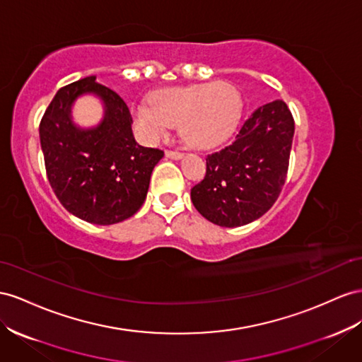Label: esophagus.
<instances>
[{"instance_id":"34e87169","label":"esophagus","mask_w":362,"mask_h":362,"mask_svg":"<svg viewBox=\"0 0 362 362\" xmlns=\"http://www.w3.org/2000/svg\"><path fill=\"white\" fill-rule=\"evenodd\" d=\"M165 157L170 158V160H181L184 155L178 151H165Z\"/></svg>"}]
</instances>
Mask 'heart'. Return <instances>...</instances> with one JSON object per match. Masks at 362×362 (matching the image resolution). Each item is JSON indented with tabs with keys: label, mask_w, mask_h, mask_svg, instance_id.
I'll use <instances>...</instances> for the list:
<instances>
[{
	"label": "heart",
	"mask_w": 362,
	"mask_h": 362,
	"mask_svg": "<svg viewBox=\"0 0 362 362\" xmlns=\"http://www.w3.org/2000/svg\"><path fill=\"white\" fill-rule=\"evenodd\" d=\"M242 102L227 82L194 83L155 91L149 103L134 108V120L144 140L157 143L180 124L182 140L192 148L210 149L236 128Z\"/></svg>",
	"instance_id": "1"
}]
</instances>
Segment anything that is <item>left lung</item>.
<instances>
[{
    "mask_svg": "<svg viewBox=\"0 0 362 362\" xmlns=\"http://www.w3.org/2000/svg\"><path fill=\"white\" fill-rule=\"evenodd\" d=\"M294 119L283 100L260 106L226 148L207 155L204 180L190 192L202 216L240 227L263 216L286 180Z\"/></svg>",
    "mask_w": 362,
    "mask_h": 362,
    "instance_id": "obj_1",
    "label": "left lung"
}]
</instances>
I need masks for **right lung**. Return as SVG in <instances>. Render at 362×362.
<instances>
[{
  "instance_id": "1",
  "label": "right lung",
  "mask_w": 362,
  "mask_h": 362,
  "mask_svg": "<svg viewBox=\"0 0 362 362\" xmlns=\"http://www.w3.org/2000/svg\"><path fill=\"white\" fill-rule=\"evenodd\" d=\"M85 93L104 103V119L93 129H81L71 117L72 103ZM131 123L122 97L95 76L61 88L48 105L39 124L47 178L76 218L111 226L140 210L164 152L136 143Z\"/></svg>"
}]
</instances>
